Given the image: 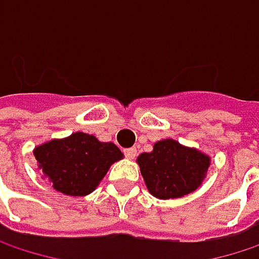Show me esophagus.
Masks as SVG:
<instances>
[{"mask_svg":"<svg viewBox=\"0 0 259 259\" xmlns=\"http://www.w3.org/2000/svg\"><path fill=\"white\" fill-rule=\"evenodd\" d=\"M124 156H126L127 159H135V156H136V148H135V147L126 148V150H124Z\"/></svg>","mask_w":259,"mask_h":259,"instance_id":"1","label":"esophagus"}]
</instances>
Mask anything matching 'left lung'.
Listing matches in <instances>:
<instances>
[{"label": "left lung", "instance_id": "left-lung-1", "mask_svg": "<svg viewBox=\"0 0 259 259\" xmlns=\"http://www.w3.org/2000/svg\"><path fill=\"white\" fill-rule=\"evenodd\" d=\"M138 163L148 192L169 199L196 190L205 177L210 157L174 139H163L154 144L151 153H142Z\"/></svg>", "mask_w": 259, "mask_h": 259}]
</instances>
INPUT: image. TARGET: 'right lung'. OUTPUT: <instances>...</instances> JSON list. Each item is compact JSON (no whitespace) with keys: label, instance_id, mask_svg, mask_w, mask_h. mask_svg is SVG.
Masks as SVG:
<instances>
[{"label":"right lung","instance_id":"right-lung-1","mask_svg":"<svg viewBox=\"0 0 259 259\" xmlns=\"http://www.w3.org/2000/svg\"><path fill=\"white\" fill-rule=\"evenodd\" d=\"M34 156L54 189L70 196L91 193L109 166L123 159L115 144L100 142L96 136L82 132L37 147Z\"/></svg>","mask_w":259,"mask_h":259}]
</instances>
